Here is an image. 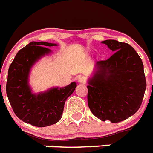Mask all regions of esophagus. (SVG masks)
Instances as JSON below:
<instances>
[{
    "instance_id": "34e87169",
    "label": "esophagus",
    "mask_w": 153,
    "mask_h": 153,
    "mask_svg": "<svg viewBox=\"0 0 153 153\" xmlns=\"http://www.w3.org/2000/svg\"><path fill=\"white\" fill-rule=\"evenodd\" d=\"M77 81L79 83H86V79H85L84 76H79L77 79Z\"/></svg>"
}]
</instances>
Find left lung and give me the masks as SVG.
Wrapping results in <instances>:
<instances>
[{
    "label": "left lung",
    "instance_id": "obj_1",
    "mask_svg": "<svg viewBox=\"0 0 153 153\" xmlns=\"http://www.w3.org/2000/svg\"><path fill=\"white\" fill-rule=\"evenodd\" d=\"M102 43L114 53L96 63L88 79V106L96 117L116 123L140 109L146 80L143 61L133 47L115 40Z\"/></svg>",
    "mask_w": 153,
    "mask_h": 153
}]
</instances>
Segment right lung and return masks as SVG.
Segmentation results:
<instances>
[{
	"label": "right lung",
	"mask_w": 153,
	"mask_h": 153,
	"mask_svg": "<svg viewBox=\"0 0 153 153\" xmlns=\"http://www.w3.org/2000/svg\"><path fill=\"white\" fill-rule=\"evenodd\" d=\"M53 46L57 44L30 42L18 51L8 70L6 92L10 106L20 120L34 126H48L60 121L65 101L76 87V83L72 82L62 88L52 87L39 93L32 92L29 85L31 68L52 52L46 47Z\"/></svg>",
	"instance_id": "1"
}]
</instances>
